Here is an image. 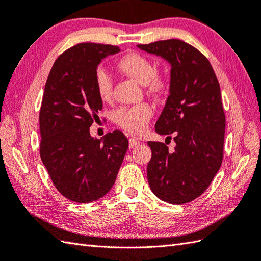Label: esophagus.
Masks as SVG:
<instances>
[{"mask_svg":"<svg viewBox=\"0 0 261 261\" xmlns=\"http://www.w3.org/2000/svg\"><path fill=\"white\" fill-rule=\"evenodd\" d=\"M139 144H140V141L137 140L136 138H130V139H129V146H130V148L137 147Z\"/></svg>","mask_w":261,"mask_h":261,"instance_id":"1","label":"esophagus"}]
</instances>
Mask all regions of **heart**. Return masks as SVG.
I'll list each match as a JSON object with an SVG mask.
<instances>
[{"label":"heart","mask_w":261,"mask_h":261,"mask_svg":"<svg viewBox=\"0 0 261 261\" xmlns=\"http://www.w3.org/2000/svg\"><path fill=\"white\" fill-rule=\"evenodd\" d=\"M116 68L121 73L142 84L147 94L160 98L164 96L168 88V80L165 73L155 70V65L149 58L138 52H129L117 60ZM95 88L99 98L109 101L113 93V81L104 70H97L95 73ZM154 114V109L148 103L134 106H123L114 112L113 120L127 134L139 135L146 130Z\"/></svg>","instance_id":"b5f03b06"}]
</instances>
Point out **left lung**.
<instances>
[{
	"label": "left lung",
	"mask_w": 261,
	"mask_h": 261,
	"mask_svg": "<svg viewBox=\"0 0 261 261\" xmlns=\"http://www.w3.org/2000/svg\"><path fill=\"white\" fill-rule=\"evenodd\" d=\"M171 63L170 96L155 131L175 141L174 150L148 141V183L154 195L173 205L190 202L207 190L223 162L225 113L217 76L200 50L180 39L140 44Z\"/></svg>",
	"instance_id": "8db88e82"
}]
</instances>
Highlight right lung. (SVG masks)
<instances>
[{"instance_id":"right-lung-1","label":"right lung","mask_w":261,"mask_h":261,"mask_svg":"<svg viewBox=\"0 0 261 261\" xmlns=\"http://www.w3.org/2000/svg\"><path fill=\"white\" fill-rule=\"evenodd\" d=\"M120 52L113 45L80 43L61 54L46 80L39 111V154L50 180L69 200L95 201L111 190L129 141L120 130L90 136L103 101L95 88L97 65Z\"/></svg>"}]
</instances>
